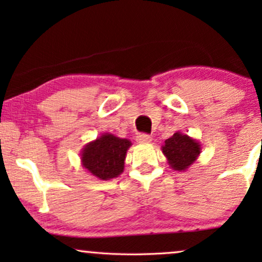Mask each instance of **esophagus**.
<instances>
[{
  "label": "esophagus",
  "instance_id": "1",
  "mask_svg": "<svg viewBox=\"0 0 262 262\" xmlns=\"http://www.w3.org/2000/svg\"><path fill=\"white\" fill-rule=\"evenodd\" d=\"M135 140H137L139 144H146V143H150V141H151V137L145 133H140L137 135Z\"/></svg>",
  "mask_w": 262,
  "mask_h": 262
}]
</instances>
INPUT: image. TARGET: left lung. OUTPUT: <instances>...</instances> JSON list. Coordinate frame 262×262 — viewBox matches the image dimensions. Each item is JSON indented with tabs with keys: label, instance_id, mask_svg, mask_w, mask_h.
Instances as JSON below:
<instances>
[{
	"label": "left lung",
	"instance_id": "8db88e82",
	"mask_svg": "<svg viewBox=\"0 0 262 262\" xmlns=\"http://www.w3.org/2000/svg\"><path fill=\"white\" fill-rule=\"evenodd\" d=\"M161 150L171 169L185 171L197 160L201 154V144L188 135L176 132L172 137L165 140Z\"/></svg>",
	"mask_w": 262,
	"mask_h": 262
}]
</instances>
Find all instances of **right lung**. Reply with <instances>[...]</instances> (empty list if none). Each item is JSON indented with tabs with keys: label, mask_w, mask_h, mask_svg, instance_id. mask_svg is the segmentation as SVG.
Here are the masks:
<instances>
[{
	"label": "right lung",
	"mask_w": 262,
	"mask_h": 262,
	"mask_svg": "<svg viewBox=\"0 0 262 262\" xmlns=\"http://www.w3.org/2000/svg\"><path fill=\"white\" fill-rule=\"evenodd\" d=\"M130 145L128 139L111 133L102 134L83 146L81 152L82 166L91 175L104 181L118 177L124 170L125 155Z\"/></svg>",
	"instance_id": "right-lung-1"
}]
</instances>
